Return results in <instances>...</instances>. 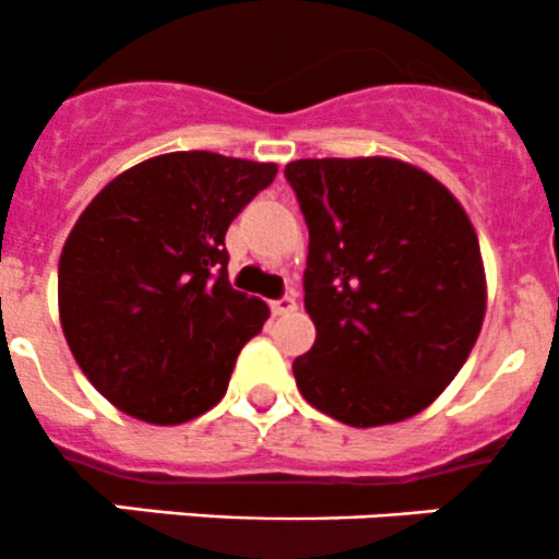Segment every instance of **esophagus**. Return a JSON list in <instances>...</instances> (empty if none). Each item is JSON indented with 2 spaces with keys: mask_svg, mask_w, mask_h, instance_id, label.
Returning a JSON list of instances; mask_svg holds the SVG:
<instances>
[{
  "mask_svg": "<svg viewBox=\"0 0 559 559\" xmlns=\"http://www.w3.org/2000/svg\"><path fill=\"white\" fill-rule=\"evenodd\" d=\"M296 307H298L296 298H293V296H282L280 301L272 304V312L274 314H290V312H296Z\"/></svg>",
  "mask_w": 559,
  "mask_h": 559,
  "instance_id": "esophagus-1",
  "label": "esophagus"
}]
</instances>
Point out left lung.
<instances>
[{
  "instance_id": "obj_1",
  "label": "left lung",
  "mask_w": 559,
  "mask_h": 559,
  "mask_svg": "<svg viewBox=\"0 0 559 559\" xmlns=\"http://www.w3.org/2000/svg\"><path fill=\"white\" fill-rule=\"evenodd\" d=\"M285 176L309 228L314 345L293 361L298 391L347 427L418 416L484 325L486 274L467 212L394 157L293 159Z\"/></svg>"
}]
</instances>
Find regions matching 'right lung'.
Wrapping results in <instances>:
<instances>
[{"mask_svg": "<svg viewBox=\"0 0 559 559\" xmlns=\"http://www.w3.org/2000/svg\"><path fill=\"white\" fill-rule=\"evenodd\" d=\"M277 176L214 152L143 159L103 187L59 258V320L81 372L138 421L212 411L266 301L228 282L225 234Z\"/></svg>", "mask_w": 559, "mask_h": 559, "instance_id": "add662e5", "label": "right lung"}]
</instances>
